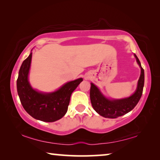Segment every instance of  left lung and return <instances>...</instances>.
I'll return each mask as SVG.
<instances>
[{"label": "left lung", "mask_w": 160, "mask_h": 160, "mask_svg": "<svg viewBox=\"0 0 160 160\" xmlns=\"http://www.w3.org/2000/svg\"><path fill=\"white\" fill-rule=\"evenodd\" d=\"M134 56L141 68V72L138 82L136 90L131 97L121 99H109L103 95L97 86L91 83L90 95L92 105L93 109L103 117L115 118L123 116L134 109L138 103L142 94L145 74L138 58L135 54Z\"/></svg>", "instance_id": "1"}]
</instances>
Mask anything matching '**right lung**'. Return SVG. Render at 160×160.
<instances>
[{"label": "right lung", "instance_id": "right-lung-1", "mask_svg": "<svg viewBox=\"0 0 160 160\" xmlns=\"http://www.w3.org/2000/svg\"><path fill=\"white\" fill-rule=\"evenodd\" d=\"M32 55V53L23 61L19 70L17 90L21 104L34 118L54 122L66 113L71 94L82 82V78L67 82L53 92H39L32 88L28 81Z\"/></svg>", "mask_w": 160, "mask_h": 160}]
</instances>
